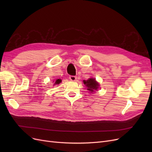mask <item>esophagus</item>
<instances>
[{"label":"esophagus","instance_id":"esophagus-1","mask_svg":"<svg viewBox=\"0 0 152 152\" xmlns=\"http://www.w3.org/2000/svg\"><path fill=\"white\" fill-rule=\"evenodd\" d=\"M69 79H70V80L72 81H75L77 80V77L73 76V75H70V77H69Z\"/></svg>","mask_w":152,"mask_h":152}]
</instances>
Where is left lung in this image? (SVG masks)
<instances>
[{"instance_id":"left-lung-1","label":"left lung","mask_w":152,"mask_h":152,"mask_svg":"<svg viewBox=\"0 0 152 152\" xmlns=\"http://www.w3.org/2000/svg\"><path fill=\"white\" fill-rule=\"evenodd\" d=\"M83 82L87 87V90H88L91 93H93L95 90H97L99 86L95 79H92V78L87 80H83Z\"/></svg>"}]
</instances>
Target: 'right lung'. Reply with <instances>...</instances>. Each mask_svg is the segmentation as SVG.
Wrapping results in <instances>:
<instances>
[{
  "label": "right lung",
  "mask_w": 152,
  "mask_h": 152,
  "mask_svg": "<svg viewBox=\"0 0 152 152\" xmlns=\"http://www.w3.org/2000/svg\"><path fill=\"white\" fill-rule=\"evenodd\" d=\"M61 82V79H57V80H56V82H55L54 85H55V84H59V83H60Z\"/></svg>",
  "instance_id": "1"
}]
</instances>
